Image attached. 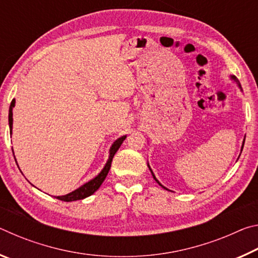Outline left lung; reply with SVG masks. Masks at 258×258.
Masks as SVG:
<instances>
[{
    "instance_id": "8db88e82",
    "label": "left lung",
    "mask_w": 258,
    "mask_h": 258,
    "mask_svg": "<svg viewBox=\"0 0 258 258\" xmlns=\"http://www.w3.org/2000/svg\"><path fill=\"white\" fill-rule=\"evenodd\" d=\"M231 80H233V81H234V82H235V83H237V85H238V86H239V89H240V90H241V91H242V89H241V85H240V83H239V81H238V80H237V78H235V77H234V76H231ZM243 145H244V140H243V142H242V147H241V151H242V148H243ZM148 167H149V169H150V172H151V174H152V176H154V178H155V181H156V182H157V183H158V184H159V185H160V186H163V187H164V189H166V187H165V186H164V185H161V184H160V182H159V181H158V180H157V178H156V176H155V174H154V172H152V169H151V168H150V166H149V164H148ZM166 190H167V189H166Z\"/></svg>"
}]
</instances>
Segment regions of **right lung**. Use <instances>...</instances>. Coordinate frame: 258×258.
<instances>
[{
    "label": "right lung",
    "mask_w": 258,
    "mask_h": 258,
    "mask_svg": "<svg viewBox=\"0 0 258 258\" xmlns=\"http://www.w3.org/2000/svg\"><path fill=\"white\" fill-rule=\"evenodd\" d=\"M15 104H16V100L14 99L11 101L10 108H9V126H10L11 134H12V124H14V118H12V115H14V113H12V109H14ZM125 139H126V135H123V137L117 139L116 141L112 143V146L110 147V150H109V158L107 160V163H106V165H104V167L102 168V171L100 172L97 176L92 178V180H90L89 182H86L85 184H83L82 186L78 187V189L74 190L73 192H71V194L64 195V196H58L56 199L68 203V202H75V200L84 199L86 197H90L91 195H93L94 192L99 189L100 185L102 184L104 178H106V176L108 175L109 169H110V167H111V161H112L113 156H115L117 150L119 149V147L121 146V143H123ZM14 156H15V154H14Z\"/></svg>",
    "instance_id": "add662e5"
}]
</instances>
